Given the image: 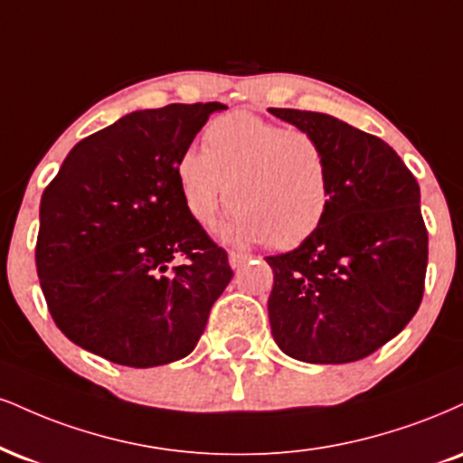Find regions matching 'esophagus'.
<instances>
[{
    "instance_id": "1",
    "label": "esophagus",
    "mask_w": 463,
    "mask_h": 463,
    "mask_svg": "<svg viewBox=\"0 0 463 463\" xmlns=\"http://www.w3.org/2000/svg\"><path fill=\"white\" fill-rule=\"evenodd\" d=\"M250 260V256L248 254H243V252H235V250H232V252H228V263H231V267L232 269H239V267H243Z\"/></svg>"
}]
</instances>
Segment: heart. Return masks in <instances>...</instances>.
<instances>
[{
    "label": "heart",
    "mask_w": 463,
    "mask_h": 463,
    "mask_svg": "<svg viewBox=\"0 0 463 463\" xmlns=\"http://www.w3.org/2000/svg\"><path fill=\"white\" fill-rule=\"evenodd\" d=\"M203 140L204 148H185L175 165L183 204L198 224H211L226 198V241L293 248L326 220L332 165L310 131L235 111L211 122Z\"/></svg>",
    "instance_id": "heart-1"
}]
</instances>
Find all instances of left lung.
Here are the masks:
<instances>
[{"instance_id":"1","label":"left lung","mask_w":463,"mask_h":463,"mask_svg":"<svg viewBox=\"0 0 463 463\" xmlns=\"http://www.w3.org/2000/svg\"><path fill=\"white\" fill-rule=\"evenodd\" d=\"M319 137L332 165L326 220L274 269L267 310L278 347L310 364L366 358L408 326L425 291L420 187L394 150L330 114L271 108Z\"/></svg>"}]
</instances>
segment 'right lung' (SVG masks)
<instances>
[{
    "mask_svg": "<svg viewBox=\"0 0 463 463\" xmlns=\"http://www.w3.org/2000/svg\"><path fill=\"white\" fill-rule=\"evenodd\" d=\"M222 109L131 111L75 144L43 192L41 288L55 326L86 352L148 369L185 358L203 336L232 269L187 213L175 165Z\"/></svg>",
    "mask_w": 463,
    "mask_h": 463,
    "instance_id": "obj_1",
    "label": "right lung"
}]
</instances>
